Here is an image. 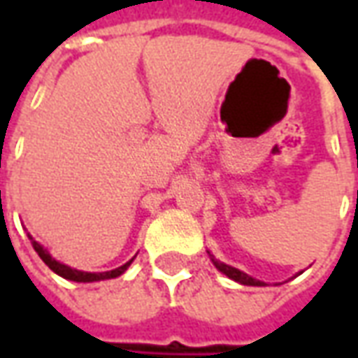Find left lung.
<instances>
[{"label": "left lung", "instance_id": "8db88e82", "mask_svg": "<svg viewBox=\"0 0 358 358\" xmlns=\"http://www.w3.org/2000/svg\"><path fill=\"white\" fill-rule=\"evenodd\" d=\"M209 253V251H207ZM210 261H213V264L217 266V270H220L222 274H226V276L230 278V280H234V282H238V284H243V285H266L264 282H261V280H257V278L249 276V274H245V272H241L240 268H234V266H230V264L226 263H220V261H217L215 257L210 255Z\"/></svg>", "mask_w": 358, "mask_h": 358}]
</instances>
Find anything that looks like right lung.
<instances>
[{"mask_svg":"<svg viewBox=\"0 0 358 358\" xmlns=\"http://www.w3.org/2000/svg\"><path fill=\"white\" fill-rule=\"evenodd\" d=\"M28 238H30V241H32V248H34V251L40 255V259H42L43 263L48 264L55 274H59L61 278H65V280H71V282H84V284H88V282H101V280H110V278H117L120 276V274H124L126 268L132 264L134 259H130L128 263H124L122 266H118V268L115 270H107V272H84V270H76V268H71L69 264H63L59 263L57 259H53V257L50 255V251L43 248L42 243H38V241L28 234Z\"/></svg>","mask_w":358,"mask_h":358,"instance_id":"1","label":"right lung"}]
</instances>
